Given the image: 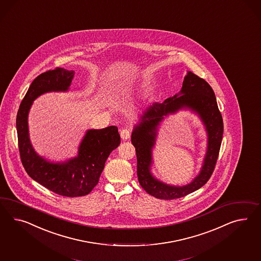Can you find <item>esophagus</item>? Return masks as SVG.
<instances>
[{
    "instance_id": "obj_1",
    "label": "esophagus",
    "mask_w": 261,
    "mask_h": 261,
    "mask_svg": "<svg viewBox=\"0 0 261 261\" xmlns=\"http://www.w3.org/2000/svg\"><path fill=\"white\" fill-rule=\"evenodd\" d=\"M130 136H131V132L129 129H122L120 131V137L123 141H127L130 139Z\"/></svg>"
}]
</instances>
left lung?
<instances>
[{
    "label": "left lung",
    "instance_id": "1",
    "mask_svg": "<svg viewBox=\"0 0 261 261\" xmlns=\"http://www.w3.org/2000/svg\"><path fill=\"white\" fill-rule=\"evenodd\" d=\"M182 108L197 112L203 120L208 137L207 151L200 174L190 184L174 187L159 181L150 173L151 149L155 143L157 128L164 117ZM222 135L223 120L215 93L205 80L188 71L180 92L162 103L155 102L147 107L141 115L139 124L135 125L131 141L136 148L137 174L141 187L149 195L160 199L179 198L198 190L209 180L214 172Z\"/></svg>",
    "mask_w": 261,
    "mask_h": 261
}]
</instances>
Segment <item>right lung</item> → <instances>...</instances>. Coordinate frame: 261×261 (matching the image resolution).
<instances>
[{
    "label": "right lung",
    "mask_w": 261,
    "mask_h": 261,
    "mask_svg": "<svg viewBox=\"0 0 261 261\" xmlns=\"http://www.w3.org/2000/svg\"><path fill=\"white\" fill-rule=\"evenodd\" d=\"M75 72L57 67L42 73L29 86L17 114L16 127L21 161L27 173L38 184L64 197H83L99 182L107 158L120 143L117 126L86 131L77 155L64 162H51L38 155L29 132V110L39 96L47 92L67 91Z\"/></svg>",
    "instance_id": "1"
}]
</instances>
